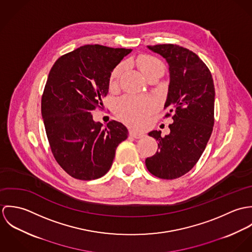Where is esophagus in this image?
<instances>
[{
  "mask_svg": "<svg viewBox=\"0 0 252 252\" xmlns=\"http://www.w3.org/2000/svg\"><path fill=\"white\" fill-rule=\"evenodd\" d=\"M129 135L134 139H142L144 136V134H142V133H137V132H134V131H130Z\"/></svg>",
  "mask_w": 252,
  "mask_h": 252,
  "instance_id": "34e87169",
  "label": "esophagus"
}]
</instances>
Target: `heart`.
Returning <instances> with one entry per match:
<instances>
[{
  "instance_id": "b5f03b06",
  "label": "heart",
  "mask_w": 252,
  "mask_h": 252,
  "mask_svg": "<svg viewBox=\"0 0 252 252\" xmlns=\"http://www.w3.org/2000/svg\"><path fill=\"white\" fill-rule=\"evenodd\" d=\"M134 62L145 77L157 70H163V64L161 61L152 56L141 55ZM123 70V63L118 64L112 70L109 76V84L111 86L117 82ZM154 108L155 104L152 100L130 95L121 97L114 105L116 115L126 124L136 128L144 126Z\"/></svg>"
}]
</instances>
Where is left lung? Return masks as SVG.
<instances>
[{
  "mask_svg": "<svg viewBox=\"0 0 252 252\" xmlns=\"http://www.w3.org/2000/svg\"><path fill=\"white\" fill-rule=\"evenodd\" d=\"M167 61L170 83L164 108L174 113L170 134L148 135L159 150L145 159L147 170L163 180L188 173L198 162L211 138L215 124V84L206 64L191 50L176 44L148 45ZM167 115H170L169 113Z\"/></svg>",
  "mask_w": 252,
  "mask_h": 252,
  "instance_id": "left-lung-1",
  "label": "left lung"
}]
</instances>
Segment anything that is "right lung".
Instances as JSON below:
<instances>
[{
	"instance_id": "right-lung-1",
	"label": "right lung",
	"mask_w": 252,
	"mask_h": 252,
	"mask_svg": "<svg viewBox=\"0 0 252 252\" xmlns=\"http://www.w3.org/2000/svg\"><path fill=\"white\" fill-rule=\"evenodd\" d=\"M132 49L87 44L61 56L51 68L41 98V116L51 151L71 177L105 176L118 144L128 138L118 121L106 127L92 111L103 106L112 70Z\"/></svg>"
}]
</instances>
